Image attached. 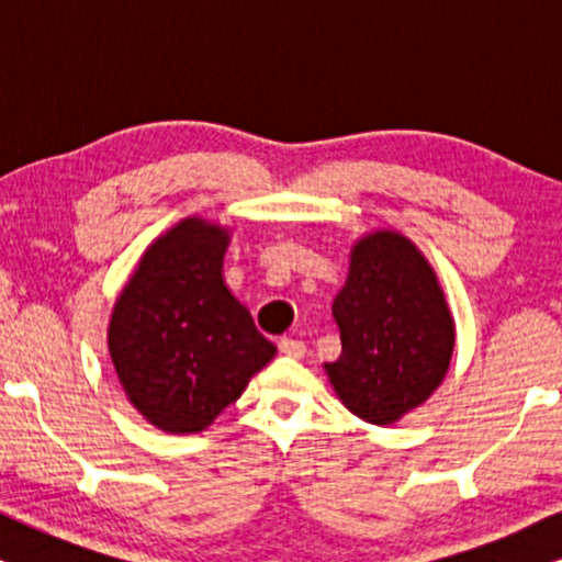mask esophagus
Returning <instances> with one entry per match:
<instances>
[{
	"instance_id": "1",
	"label": "esophagus",
	"mask_w": 562,
	"mask_h": 562,
	"mask_svg": "<svg viewBox=\"0 0 562 562\" xmlns=\"http://www.w3.org/2000/svg\"><path fill=\"white\" fill-rule=\"evenodd\" d=\"M279 350L283 352V356H289V358H304L306 345L302 340H294V337H281Z\"/></svg>"
}]
</instances>
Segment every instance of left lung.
I'll return each mask as SVG.
<instances>
[{
	"label": "left lung",
	"instance_id": "8db88e82",
	"mask_svg": "<svg viewBox=\"0 0 562 562\" xmlns=\"http://www.w3.org/2000/svg\"><path fill=\"white\" fill-rule=\"evenodd\" d=\"M333 317L342 352L325 363L327 379L363 422L394 425L448 373L456 348L448 299L425 252L396 229H375L352 245Z\"/></svg>",
	"mask_w": 562,
	"mask_h": 562
}]
</instances>
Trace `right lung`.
<instances>
[{"label":"right lung","mask_w":562,"mask_h":562,"mask_svg":"<svg viewBox=\"0 0 562 562\" xmlns=\"http://www.w3.org/2000/svg\"><path fill=\"white\" fill-rule=\"evenodd\" d=\"M229 233L202 217L176 222L148 245L114 302V371L160 432H202L276 356L222 276Z\"/></svg>","instance_id":"add662e5"}]
</instances>
